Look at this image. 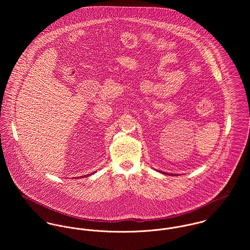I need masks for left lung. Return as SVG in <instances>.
Wrapping results in <instances>:
<instances>
[{
  "label": "left lung",
  "mask_w": 250,
  "mask_h": 250,
  "mask_svg": "<svg viewBox=\"0 0 250 250\" xmlns=\"http://www.w3.org/2000/svg\"><path fill=\"white\" fill-rule=\"evenodd\" d=\"M160 172H162V171H160ZM162 173H165V172H162ZM166 174V173H165ZM168 174V173H167ZM168 175H170V174H168ZM171 175H173V174H171Z\"/></svg>",
  "instance_id": "obj_1"
}]
</instances>
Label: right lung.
<instances>
[{
	"label": "right lung",
	"mask_w": 250,
	"mask_h": 250,
	"mask_svg": "<svg viewBox=\"0 0 250 250\" xmlns=\"http://www.w3.org/2000/svg\"><path fill=\"white\" fill-rule=\"evenodd\" d=\"M92 174V173H91ZM87 176H89V175H84V177H87ZM83 177V176H82ZM82 177H80V178H82ZM77 178H79V177H77Z\"/></svg>",
	"instance_id": "1"
}]
</instances>
